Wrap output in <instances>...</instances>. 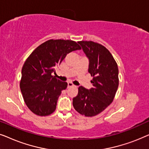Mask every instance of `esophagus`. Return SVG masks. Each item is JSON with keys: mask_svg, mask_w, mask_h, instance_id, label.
Returning <instances> with one entry per match:
<instances>
[{"mask_svg": "<svg viewBox=\"0 0 149 149\" xmlns=\"http://www.w3.org/2000/svg\"><path fill=\"white\" fill-rule=\"evenodd\" d=\"M75 85L73 84L72 83H71V82H68V87H74Z\"/></svg>", "mask_w": 149, "mask_h": 149, "instance_id": "34e87169", "label": "esophagus"}]
</instances>
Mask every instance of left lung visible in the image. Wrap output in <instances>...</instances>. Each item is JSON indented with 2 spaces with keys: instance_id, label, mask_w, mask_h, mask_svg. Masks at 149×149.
Listing matches in <instances>:
<instances>
[{
  "instance_id": "obj_1",
  "label": "left lung",
  "mask_w": 149,
  "mask_h": 149,
  "mask_svg": "<svg viewBox=\"0 0 149 149\" xmlns=\"http://www.w3.org/2000/svg\"><path fill=\"white\" fill-rule=\"evenodd\" d=\"M89 60L88 72L93 77V87H79L73 98L74 109L85 117L98 115L113 101L119 86V69L115 59L105 47L93 41H79Z\"/></svg>"
}]
</instances>
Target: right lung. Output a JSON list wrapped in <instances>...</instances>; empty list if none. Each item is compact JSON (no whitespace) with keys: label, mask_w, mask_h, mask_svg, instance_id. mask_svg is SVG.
I'll use <instances>...</instances> for the list:
<instances>
[{"label":"right lung","mask_w":149,"mask_h":149,"mask_svg":"<svg viewBox=\"0 0 149 149\" xmlns=\"http://www.w3.org/2000/svg\"><path fill=\"white\" fill-rule=\"evenodd\" d=\"M71 40H49L34 49L22 69L20 89L24 102L30 111L39 116L54 113L62 91L68 85L52 76L55 68L66 55L80 50Z\"/></svg>","instance_id":"right-lung-1"}]
</instances>
